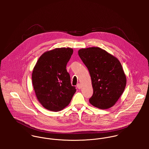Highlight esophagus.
Returning <instances> with one entry per match:
<instances>
[{
  "mask_svg": "<svg viewBox=\"0 0 149 149\" xmlns=\"http://www.w3.org/2000/svg\"><path fill=\"white\" fill-rule=\"evenodd\" d=\"M77 88H78V89H81V84H77Z\"/></svg>",
  "mask_w": 149,
  "mask_h": 149,
  "instance_id": "34e87169",
  "label": "esophagus"
}]
</instances>
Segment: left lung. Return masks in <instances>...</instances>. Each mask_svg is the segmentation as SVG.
Listing matches in <instances>:
<instances>
[{
	"label": "left lung",
	"mask_w": 149,
	"mask_h": 149,
	"mask_svg": "<svg viewBox=\"0 0 149 149\" xmlns=\"http://www.w3.org/2000/svg\"><path fill=\"white\" fill-rule=\"evenodd\" d=\"M78 53L91 77L93 93L89 99L90 103L102 109L114 106L126 85L120 61L98 47L81 49Z\"/></svg>",
	"instance_id": "obj_1"
}]
</instances>
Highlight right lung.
<instances>
[{"label": "right lung", "mask_w": 149, "mask_h": 149, "mask_svg": "<svg viewBox=\"0 0 149 149\" xmlns=\"http://www.w3.org/2000/svg\"><path fill=\"white\" fill-rule=\"evenodd\" d=\"M73 50L56 48L44 53L36 64L32 82L36 96L46 109L59 111L70 103L76 91L66 69Z\"/></svg>", "instance_id": "obj_1"}]
</instances>
